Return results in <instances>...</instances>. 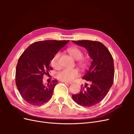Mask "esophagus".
<instances>
[{
	"label": "esophagus",
	"mask_w": 134,
	"mask_h": 134,
	"mask_svg": "<svg viewBox=\"0 0 134 134\" xmlns=\"http://www.w3.org/2000/svg\"><path fill=\"white\" fill-rule=\"evenodd\" d=\"M64 83L68 84H72V83H71V82H64Z\"/></svg>",
	"instance_id": "obj_1"
}]
</instances>
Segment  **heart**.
I'll return each instance as SVG.
<instances>
[{
	"mask_svg": "<svg viewBox=\"0 0 134 134\" xmlns=\"http://www.w3.org/2000/svg\"><path fill=\"white\" fill-rule=\"evenodd\" d=\"M68 51L71 57L76 60V64L79 68L81 69H85L87 68L88 65V60L82 58L83 52L81 49L77 47H72L69 48ZM60 54V52H56L51 60V66L55 69H59L60 68L59 63ZM79 75V71L76 69H65L59 72L57 75V78L59 80L63 82H69L78 77Z\"/></svg>",
	"mask_w": 134,
	"mask_h": 134,
	"instance_id": "1",
	"label": "heart"
}]
</instances>
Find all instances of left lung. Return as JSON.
I'll list each match as a JSON object with an SVG mask.
<instances>
[{"instance_id":"left-lung-1","label":"left lung","mask_w":134,"mask_h":134,"mask_svg":"<svg viewBox=\"0 0 134 134\" xmlns=\"http://www.w3.org/2000/svg\"><path fill=\"white\" fill-rule=\"evenodd\" d=\"M72 42L85 47L93 60L91 66L83 79L91 84L86 90L81 88L79 93L72 94L73 100L80 106L90 107L102 100L110 90L114 78V63L108 48L98 41L90 40L72 41Z\"/></svg>"}]
</instances>
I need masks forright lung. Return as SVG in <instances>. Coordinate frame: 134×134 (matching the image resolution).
I'll return each instance as SVG.
<instances>
[{"mask_svg":"<svg viewBox=\"0 0 134 134\" xmlns=\"http://www.w3.org/2000/svg\"><path fill=\"white\" fill-rule=\"evenodd\" d=\"M69 41L46 40L31 44L20 56L16 66L15 83L23 99L30 104L40 106L51 98L56 81L47 86L43 76L49 74L50 62L54 55Z\"/></svg>","mask_w":134,"mask_h":134,"instance_id":"add662e5","label":"right lung"}]
</instances>
